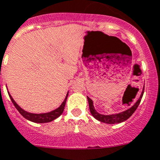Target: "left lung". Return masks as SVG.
Returning <instances> with one entry per match:
<instances>
[{
	"label": "left lung",
	"instance_id": "obj_1",
	"mask_svg": "<svg viewBox=\"0 0 160 160\" xmlns=\"http://www.w3.org/2000/svg\"><path fill=\"white\" fill-rule=\"evenodd\" d=\"M143 92H144V88H143V90H142V94H141L139 99L136 102H135V104H134L132 107H130L129 109L126 110V111H123V112H120V113L119 114H115V115H102V114H99L98 112H97L94 107H93V102H92V99L89 98L88 97H87V99H88V105H89V110H90V112L91 114H92V116H93L96 119L99 120V121L112 124V123H118L125 121V120H127V119L134 113V111L137 110L138 105L140 104L142 98V96H143Z\"/></svg>",
	"mask_w": 160,
	"mask_h": 160
}]
</instances>
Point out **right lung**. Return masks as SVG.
Returning a JSON list of instances; mask_svg holds the SVG:
<instances>
[{
  "label": "right lung",
  "instance_id": "obj_1",
  "mask_svg": "<svg viewBox=\"0 0 160 160\" xmlns=\"http://www.w3.org/2000/svg\"><path fill=\"white\" fill-rule=\"evenodd\" d=\"M9 93V96L11 99L12 102L14 105V107H16V109L18 110V112H19L21 115L23 116L25 119H28V120H30L32 122H34V123H48V122H51L53 121V119H57L58 117H59L60 115L62 114L64 111V107H65L66 105V102H67V98H68V92L67 93V96H66L65 99L62 102V103L61 104L58 108L57 109L53 110V111H50V112H48V113H42V114H33V113H29L28 111H24L23 109H22L15 102V101L13 99V98L11 97V95L9 94V92H8Z\"/></svg>",
  "mask_w": 160,
  "mask_h": 160
}]
</instances>
